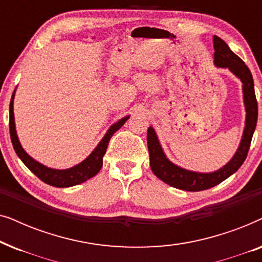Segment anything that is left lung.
I'll return each mask as SVG.
<instances>
[{
	"instance_id": "left-lung-1",
	"label": "left lung",
	"mask_w": 262,
	"mask_h": 262,
	"mask_svg": "<svg viewBox=\"0 0 262 262\" xmlns=\"http://www.w3.org/2000/svg\"><path fill=\"white\" fill-rule=\"evenodd\" d=\"M213 48H214V64L221 68H229L243 83V98H245L246 105V127L243 131V137L235 156L232 157L230 162L225 164L220 170L214 173L203 174L194 173L182 168L175 166L167 159L161 148L159 139L156 137L155 131L150 126L146 135L148 141V150L150 155V167L154 174L166 184L173 186L175 188L184 189L189 192H199L204 189H209L213 186L221 184L225 179H228L231 174H234L242 163L245 162L248 155V150L252 143L253 134L255 130L257 121V101L254 91L253 76L248 67L245 62L239 58L237 55L229 49L223 39L217 35L213 37Z\"/></svg>"
}]
</instances>
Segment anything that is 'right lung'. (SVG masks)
Segmentation results:
<instances>
[{
  "mask_svg": "<svg viewBox=\"0 0 262 262\" xmlns=\"http://www.w3.org/2000/svg\"><path fill=\"white\" fill-rule=\"evenodd\" d=\"M13 99L14 93L9 105V132L13 148L15 150L16 155L20 157V160L23 161L25 166H26L32 173L37 175V177L40 179L41 181H44L45 184L55 186V187H70V186L82 184V182L87 181L88 179L95 177L102 167V159L107 150V146H108L111 137H112L114 132L119 130V128L125 124V121L128 119V117H125L123 119L118 121V123L112 125V126L110 127V130L107 131L105 137L102 138V141L100 142L99 145L94 149V151H93L83 162H81L80 164H77V166H75L73 168H69V169H51V168L42 166V164L32 159L31 156H28L26 151L23 149V146H21L16 136L15 123H14Z\"/></svg>",
  "mask_w": 262,
  "mask_h": 262,
  "instance_id": "add662e5",
  "label": "right lung"
}]
</instances>
